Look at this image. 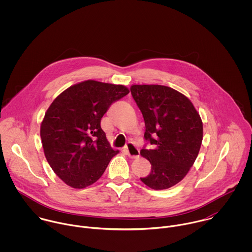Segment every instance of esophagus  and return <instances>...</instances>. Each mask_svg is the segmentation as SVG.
<instances>
[{
	"mask_svg": "<svg viewBox=\"0 0 252 252\" xmlns=\"http://www.w3.org/2000/svg\"><path fill=\"white\" fill-rule=\"evenodd\" d=\"M125 151L130 158H138L140 156L139 148L133 143H129L125 146Z\"/></svg>",
	"mask_w": 252,
	"mask_h": 252,
	"instance_id": "34e87169",
	"label": "esophagus"
}]
</instances>
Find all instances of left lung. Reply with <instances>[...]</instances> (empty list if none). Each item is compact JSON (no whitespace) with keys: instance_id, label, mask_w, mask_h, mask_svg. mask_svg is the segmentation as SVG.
Listing matches in <instances>:
<instances>
[{"instance_id":"8db88e82","label":"left lung","mask_w":252,"mask_h":252,"mask_svg":"<svg viewBox=\"0 0 252 252\" xmlns=\"http://www.w3.org/2000/svg\"><path fill=\"white\" fill-rule=\"evenodd\" d=\"M131 93L144 116V139L152 144L141 150L151 164L141 180L154 190L168 189L183 180L199 154L201 116L186 96L168 86L135 84Z\"/></svg>"}]
</instances>
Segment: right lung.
I'll use <instances>...</instances> for the list:
<instances>
[{
    "mask_svg": "<svg viewBox=\"0 0 252 252\" xmlns=\"http://www.w3.org/2000/svg\"><path fill=\"white\" fill-rule=\"evenodd\" d=\"M129 92L124 85L85 80L67 88L47 108L40 124L44 155L69 186L82 189L96 182L119 152L110 147L101 119Z\"/></svg>",
    "mask_w": 252,
    "mask_h": 252,
    "instance_id": "add662e5",
    "label": "right lung"
}]
</instances>
